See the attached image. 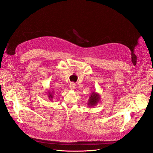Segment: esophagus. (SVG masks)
<instances>
[{
  "label": "esophagus",
  "mask_w": 153,
  "mask_h": 153,
  "mask_svg": "<svg viewBox=\"0 0 153 153\" xmlns=\"http://www.w3.org/2000/svg\"><path fill=\"white\" fill-rule=\"evenodd\" d=\"M69 87H70V89L71 90H73V89H74V88L76 87V84L74 83H73V82H72V83L70 84Z\"/></svg>",
  "instance_id": "1"
}]
</instances>
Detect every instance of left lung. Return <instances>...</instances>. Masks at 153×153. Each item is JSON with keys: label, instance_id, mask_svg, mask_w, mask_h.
<instances>
[{"label": "left lung", "instance_id": "obj_1", "mask_svg": "<svg viewBox=\"0 0 153 153\" xmlns=\"http://www.w3.org/2000/svg\"><path fill=\"white\" fill-rule=\"evenodd\" d=\"M100 100V95L99 93L96 92L95 91L93 92L89 98V100L87 102V105L89 107H94L96 105H97V103Z\"/></svg>", "mask_w": 153, "mask_h": 153}]
</instances>
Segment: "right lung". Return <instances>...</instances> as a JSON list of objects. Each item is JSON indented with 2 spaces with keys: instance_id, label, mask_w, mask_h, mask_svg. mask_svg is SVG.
Listing matches in <instances>:
<instances>
[{
  "instance_id": "add662e5",
  "label": "right lung",
  "mask_w": 153,
  "mask_h": 153,
  "mask_svg": "<svg viewBox=\"0 0 153 153\" xmlns=\"http://www.w3.org/2000/svg\"><path fill=\"white\" fill-rule=\"evenodd\" d=\"M53 94H54V92L53 91H48V92L47 93V95H48V99H50V100H52L53 99Z\"/></svg>"
}]
</instances>
